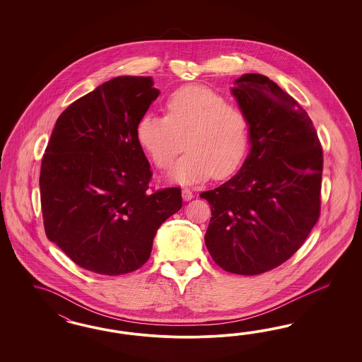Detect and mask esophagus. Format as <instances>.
Returning a JSON list of instances; mask_svg holds the SVG:
<instances>
[{
    "mask_svg": "<svg viewBox=\"0 0 362 362\" xmlns=\"http://www.w3.org/2000/svg\"><path fill=\"white\" fill-rule=\"evenodd\" d=\"M182 197H183V200H185V202H188V200H191V199L194 197V194H192V191H191V189H188V188H183V189H182Z\"/></svg>",
    "mask_w": 362,
    "mask_h": 362,
    "instance_id": "obj_1",
    "label": "esophagus"
}]
</instances>
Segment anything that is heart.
I'll return each mask as SVG.
<instances>
[{
  "instance_id": "b5f03b06",
  "label": "heart",
  "mask_w": 362,
  "mask_h": 362,
  "mask_svg": "<svg viewBox=\"0 0 362 362\" xmlns=\"http://www.w3.org/2000/svg\"><path fill=\"white\" fill-rule=\"evenodd\" d=\"M165 117L146 112L136 123V139L153 165L167 170L183 144L187 153L170 173L179 185L232 175L250 143V121L243 110L204 86H185L165 100Z\"/></svg>"
}]
</instances>
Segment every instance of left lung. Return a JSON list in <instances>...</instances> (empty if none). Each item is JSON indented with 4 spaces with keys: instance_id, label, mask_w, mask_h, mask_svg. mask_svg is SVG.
Returning a JSON list of instances; mask_svg holds the SVG:
<instances>
[{
    "instance_id": "left-lung-1",
    "label": "left lung",
    "mask_w": 362,
    "mask_h": 362,
    "mask_svg": "<svg viewBox=\"0 0 362 362\" xmlns=\"http://www.w3.org/2000/svg\"><path fill=\"white\" fill-rule=\"evenodd\" d=\"M230 93L250 121V153L236 175L202 192L212 218L214 262L252 276L286 262L320 216L322 150L307 111L274 81L243 74Z\"/></svg>"
}]
</instances>
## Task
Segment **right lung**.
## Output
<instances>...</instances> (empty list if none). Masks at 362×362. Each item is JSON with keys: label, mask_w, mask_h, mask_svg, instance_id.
I'll list each match as a JSON object with an SVG mask.
<instances>
[{"label": "right lung", "mask_w": 362, "mask_h": 362, "mask_svg": "<svg viewBox=\"0 0 362 362\" xmlns=\"http://www.w3.org/2000/svg\"><path fill=\"white\" fill-rule=\"evenodd\" d=\"M159 90L151 77H117L73 102L55 122L40 188L46 236L90 272L136 271L156 230L182 209L180 188L151 192L136 123Z\"/></svg>", "instance_id": "add662e5"}]
</instances>
